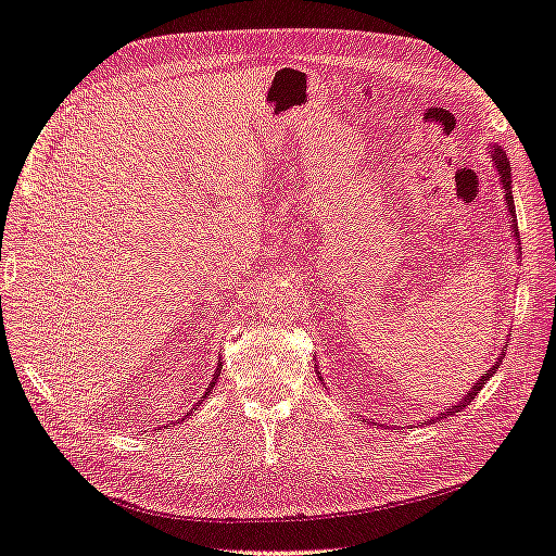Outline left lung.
<instances>
[{
    "mask_svg": "<svg viewBox=\"0 0 556 556\" xmlns=\"http://www.w3.org/2000/svg\"><path fill=\"white\" fill-rule=\"evenodd\" d=\"M490 157H492V164H494V169H496V174H498V185H501V190H503V199H506V208H508V217H510V231H513V237L517 239V243H515V248L519 250V231H517V213H515V199H513V178H510V162H508V155L503 153V148L498 146V143H494V146H490ZM521 252V250H519ZM501 359H503V355L496 359V364L490 368V371H484L473 384H470V390L462 396V401H457L454 403V406H447L443 413H439L435 415L433 419H443L445 415H452V413H459V410H464L470 401H473L476 396H478V392L482 390L484 387V382L490 380L494 374H496V368L501 366ZM317 364H315V371H317ZM317 378L319 380H325L323 378V374L317 371ZM359 419H362V415H359ZM431 419V422H433ZM422 425V422H419Z\"/></svg>",
    "mask_w": 556,
    "mask_h": 556,
    "instance_id": "1",
    "label": "left lung"
}]
</instances>
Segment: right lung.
Segmentation results:
<instances>
[{
	"label": "right lung",
	"instance_id": "obj_1",
	"mask_svg": "<svg viewBox=\"0 0 556 556\" xmlns=\"http://www.w3.org/2000/svg\"><path fill=\"white\" fill-rule=\"evenodd\" d=\"M220 371H223V362H217V368H215V374H213V378H211V382H208V387H206V392H204V396H201V399H199V403H201V401H204V399H206V396H208V394L213 392V387H215V382H217V376H220ZM194 408H197V406H194ZM194 408H192V410H194ZM188 415H190V413H188ZM188 415H182V417H178V419H176V422H182V419H188Z\"/></svg>",
	"mask_w": 556,
	"mask_h": 556
}]
</instances>
